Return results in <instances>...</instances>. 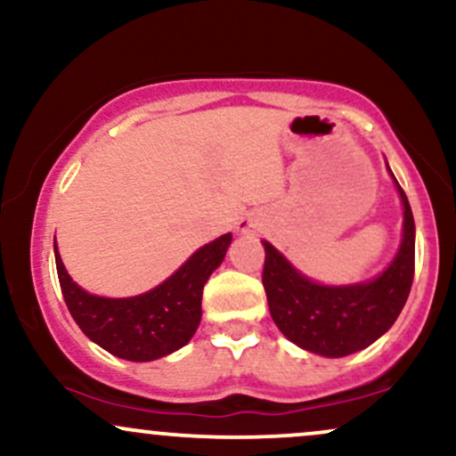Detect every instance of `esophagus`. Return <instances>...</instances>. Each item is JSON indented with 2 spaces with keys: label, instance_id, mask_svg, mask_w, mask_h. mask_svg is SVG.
I'll return each instance as SVG.
<instances>
[{
  "label": "esophagus",
  "instance_id": "1",
  "mask_svg": "<svg viewBox=\"0 0 456 456\" xmlns=\"http://www.w3.org/2000/svg\"><path fill=\"white\" fill-rule=\"evenodd\" d=\"M261 227H264V224H261L257 216H246L238 223V233L240 235H257L261 232Z\"/></svg>",
  "mask_w": 456,
  "mask_h": 456
}]
</instances>
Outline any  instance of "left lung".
Returning <instances> with one entry per match:
<instances>
[{"label": "left lung", "mask_w": 456, "mask_h": 456, "mask_svg": "<svg viewBox=\"0 0 456 456\" xmlns=\"http://www.w3.org/2000/svg\"><path fill=\"white\" fill-rule=\"evenodd\" d=\"M388 174L403 206L401 244L390 264L373 279L347 285L317 282L297 270L274 244L261 240L270 315L282 337L300 349L323 358L360 352L384 337L405 306L413 281L416 224L410 201L390 167Z\"/></svg>", "instance_id": "8db88e82"}]
</instances>
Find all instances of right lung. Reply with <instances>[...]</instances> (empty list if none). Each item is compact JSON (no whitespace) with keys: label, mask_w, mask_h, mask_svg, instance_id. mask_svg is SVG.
Returning a JSON list of instances; mask_svg holds the SVG:
<instances>
[{"label":"right lung","mask_w":456,"mask_h":456,"mask_svg":"<svg viewBox=\"0 0 456 456\" xmlns=\"http://www.w3.org/2000/svg\"><path fill=\"white\" fill-rule=\"evenodd\" d=\"M229 244L232 233L203 244L169 279L130 297H104L86 291L68 274L57 242L53 250L61 294L83 334L118 358L151 362L182 349L197 332L203 285L223 264Z\"/></svg>","instance_id":"1"}]
</instances>
